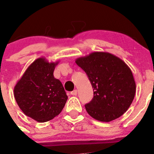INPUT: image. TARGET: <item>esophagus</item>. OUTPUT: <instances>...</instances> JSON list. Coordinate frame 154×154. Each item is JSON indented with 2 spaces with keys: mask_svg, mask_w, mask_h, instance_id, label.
I'll list each match as a JSON object with an SVG mask.
<instances>
[{
  "mask_svg": "<svg viewBox=\"0 0 154 154\" xmlns=\"http://www.w3.org/2000/svg\"><path fill=\"white\" fill-rule=\"evenodd\" d=\"M77 89H74V91L71 92V95H77Z\"/></svg>",
  "mask_w": 154,
  "mask_h": 154,
  "instance_id": "esophagus-1",
  "label": "esophagus"
}]
</instances>
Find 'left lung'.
Instances as JSON below:
<instances>
[{"instance_id": "8db88e82", "label": "left lung", "mask_w": 154, "mask_h": 154, "mask_svg": "<svg viewBox=\"0 0 154 154\" xmlns=\"http://www.w3.org/2000/svg\"><path fill=\"white\" fill-rule=\"evenodd\" d=\"M75 62L87 74L93 89V98L85 105L87 113L101 122L121 117L130 107L136 91L129 67L106 52H94Z\"/></svg>"}]
</instances>
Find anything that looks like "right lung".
I'll list each match as a JSON object with an SVG mask.
<instances>
[{"label": "right lung", "instance_id": "add662e5", "mask_svg": "<svg viewBox=\"0 0 154 154\" xmlns=\"http://www.w3.org/2000/svg\"><path fill=\"white\" fill-rule=\"evenodd\" d=\"M59 62L38 58L28 66L14 86V97L19 108L39 123L58 116L68 99L62 83L53 76Z\"/></svg>", "mask_w": 154, "mask_h": 154}]
</instances>
